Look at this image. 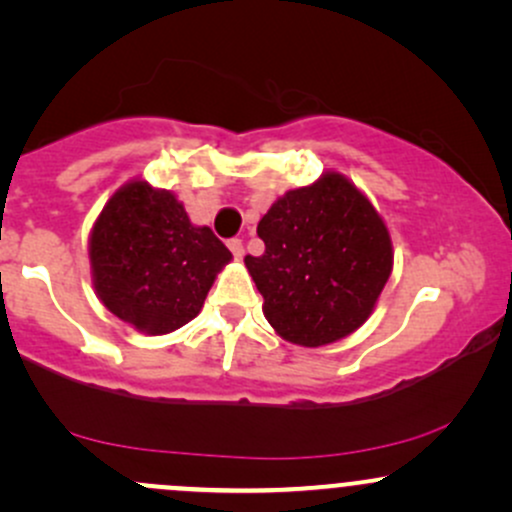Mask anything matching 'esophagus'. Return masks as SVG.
<instances>
[{"label": "esophagus", "instance_id": "esophagus-1", "mask_svg": "<svg viewBox=\"0 0 512 512\" xmlns=\"http://www.w3.org/2000/svg\"><path fill=\"white\" fill-rule=\"evenodd\" d=\"M228 250L233 252V257H243V252H245V248H243V240L240 238H233V240H228Z\"/></svg>", "mask_w": 512, "mask_h": 512}]
</instances>
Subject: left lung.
I'll return each mask as SVG.
<instances>
[{
  "label": "left lung",
  "instance_id": "left-lung-1",
  "mask_svg": "<svg viewBox=\"0 0 512 512\" xmlns=\"http://www.w3.org/2000/svg\"><path fill=\"white\" fill-rule=\"evenodd\" d=\"M260 257L245 267L279 337L325 346L349 337L373 313L392 272V240L370 199L327 170L289 190L257 223Z\"/></svg>",
  "mask_w": 512,
  "mask_h": 512
}]
</instances>
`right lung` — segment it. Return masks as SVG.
<instances>
[{"label": "right lung", "instance_id": "1", "mask_svg": "<svg viewBox=\"0 0 512 512\" xmlns=\"http://www.w3.org/2000/svg\"><path fill=\"white\" fill-rule=\"evenodd\" d=\"M93 289L110 313L146 334H168L199 315L231 250L195 226L182 202L146 180L108 199L88 238Z\"/></svg>", "mask_w": 512, "mask_h": 512}]
</instances>
